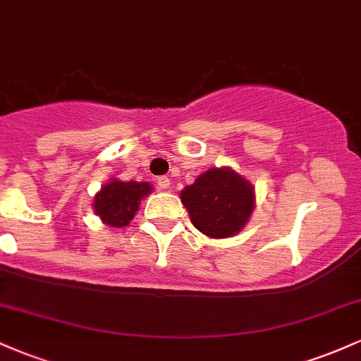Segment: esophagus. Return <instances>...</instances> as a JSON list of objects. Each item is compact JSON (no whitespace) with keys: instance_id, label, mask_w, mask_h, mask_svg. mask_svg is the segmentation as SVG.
<instances>
[{"instance_id":"34e87169","label":"esophagus","mask_w":361,"mask_h":361,"mask_svg":"<svg viewBox=\"0 0 361 361\" xmlns=\"http://www.w3.org/2000/svg\"><path fill=\"white\" fill-rule=\"evenodd\" d=\"M156 183H157V186H159L161 190H168L169 186H171V180H169L168 176H159V178H157Z\"/></svg>"}]
</instances>
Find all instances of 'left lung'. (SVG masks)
<instances>
[{
	"mask_svg": "<svg viewBox=\"0 0 361 361\" xmlns=\"http://www.w3.org/2000/svg\"><path fill=\"white\" fill-rule=\"evenodd\" d=\"M190 221L210 239L239 234L256 207L255 186L233 168H210L180 193Z\"/></svg>",
	"mask_w": 361,
	"mask_h": 361,
	"instance_id": "1",
	"label": "left lung"
}]
</instances>
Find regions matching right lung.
<instances>
[{"instance_id":"add662e5","label":"right lung","mask_w":361,"mask_h":361,"mask_svg":"<svg viewBox=\"0 0 361 361\" xmlns=\"http://www.w3.org/2000/svg\"><path fill=\"white\" fill-rule=\"evenodd\" d=\"M147 181H122L111 178L93 198V210L103 224L126 227L139 210L140 202L152 192Z\"/></svg>"}]
</instances>
